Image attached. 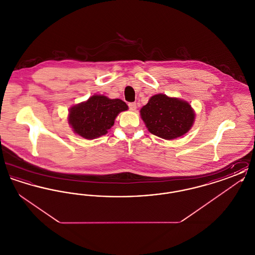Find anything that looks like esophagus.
Returning <instances> with one entry per match:
<instances>
[{"instance_id": "34e87169", "label": "esophagus", "mask_w": 255, "mask_h": 255, "mask_svg": "<svg viewBox=\"0 0 255 255\" xmlns=\"http://www.w3.org/2000/svg\"><path fill=\"white\" fill-rule=\"evenodd\" d=\"M128 106H129V109L131 110V111H135L136 110V104L134 102L129 103Z\"/></svg>"}]
</instances>
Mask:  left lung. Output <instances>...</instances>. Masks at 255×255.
Listing matches in <instances>:
<instances>
[{
  "label": "left lung",
  "mask_w": 255,
  "mask_h": 255,
  "mask_svg": "<svg viewBox=\"0 0 255 255\" xmlns=\"http://www.w3.org/2000/svg\"><path fill=\"white\" fill-rule=\"evenodd\" d=\"M140 116L150 133L168 140L187 133L195 120L188 102L162 94L151 97L140 109Z\"/></svg>",
  "instance_id": "8db88e82"
}]
</instances>
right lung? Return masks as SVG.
<instances>
[{"mask_svg":"<svg viewBox=\"0 0 255 255\" xmlns=\"http://www.w3.org/2000/svg\"><path fill=\"white\" fill-rule=\"evenodd\" d=\"M126 110L128 106L122 99L95 95L70 109L69 123L74 133L94 139L108 133L118 115Z\"/></svg>","mask_w":255,"mask_h":255,"instance_id":"right-lung-1","label":"right lung"}]
</instances>
